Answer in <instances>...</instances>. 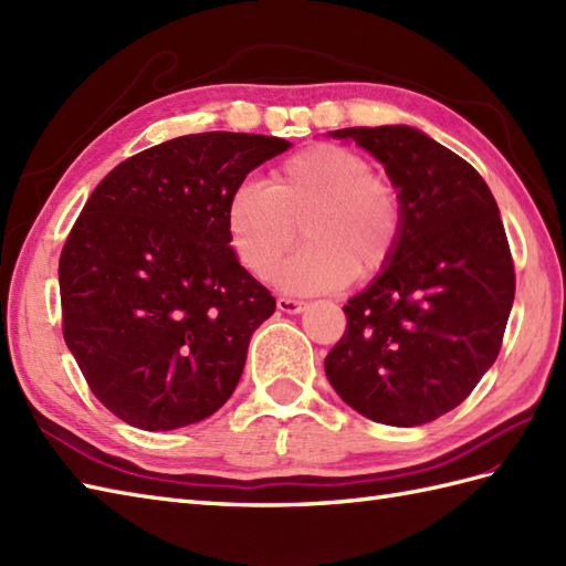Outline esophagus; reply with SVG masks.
Masks as SVG:
<instances>
[{"label":"esophagus","mask_w":566,"mask_h":566,"mask_svg":"<svg viewBox=\"0 0 566 566\" xmlns=\"http://www.w3.org/2000/svg\"><path fill=\"white\" fill-rule=\"evenodd\" d=\"M276 308L282 311V314H302V311L306 308L304 302H298V298H286V296H280L276 298Z\"/></svg>","instance_id":"34e87169"}]
</instances>
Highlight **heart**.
I'll return each instance as SVG.
<instances>
[{
    "label": "heart",
    "mask_w": 566,
    "mask_h": 566,
    "mask_svg": "<svg viewBox=\"0 0 566 566\" xmlns=\"http://www.w3.org/2000/svg\"><path fill=\"white\" fill-rule=\"evenodd\" d=\"M304 226L306 248L274 282L292 294L335 292L389 268L403 233V199L391 179L371 172L353 148L318 143L272 172V185L243 182L226 207L228 238L240 264L268 276Z\"/></svg>",
    "instance_id": "1"
}]
</instances>
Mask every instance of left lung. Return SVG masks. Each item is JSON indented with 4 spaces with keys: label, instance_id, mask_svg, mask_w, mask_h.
<instances>
[{
    "label": "left lung",
    "instance_id": "8db88e82",
    "mask_svg": "<svg viewBox=\"0 0 566 566\" xmlns=\"http://www.w3.org/2000/svg\"><path fill=\"white\" fill-rule=\"evenodd\" d=\"M331 136L384 165L401 191L403 233L389 268L343 306L326 377L369 420L423 426L460 406L501 350L515 272L496 199L472 165L411 126Z\"/></svg>",
    "mask_w": 566,
    "mask_h": 566
}]
</instances>
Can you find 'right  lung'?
<instances>
[{"label": "right lung", "mask_w": 566, "mask_h": 566, "mask_svg": "<svg viewBox=\"0 0 566 566\" xmlns=\"http://www.w3.org/2000/svg\"><path fill=\"white\" fill-rule=\"evenodd\" d=\"M292 143L179 136L116 165L60 252L63 335L92 394L124 423L185 428L231 399L274 296L240 268L233 189Z\"/></svg>", "instance_id": "obj_1"}]
</instances>
